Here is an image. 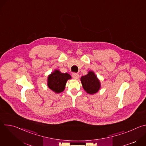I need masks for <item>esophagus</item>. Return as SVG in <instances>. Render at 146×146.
Instances as JSON below:
<instances>
[{
  "mask_svg": "<svg viewBox=\"0 0 146 146\" xmlns=\"http://www.w3.org/2000/svg\"><path fill=\"white\" fill-rule=\"evenodd\" d=\"M72 77L74 78V79H76V80H77L79 78V74L76 73H73L72 74Z\"/></svg>",
  "mask_w": 146,
  "mask_h": 146,
  "instance_id": "34e87169",
  "label": "esophagus"
}]
</instances>
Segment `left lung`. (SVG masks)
Instances as JSON below:
<instances>
[{
    "label": "left lung",
    "instance_id": "left-lung-1",
    "mask_svg": "<svg viewBox=\"0 0 146 146\" xmlns=\"http://www.w3.org/2000/svg\"><path fill=\"white\" fill-rule=\"evenodd\" d=\"M80 80L83 88L88 94H95L101 88L100 80L93 71H89L87 74L81 77Z\"/></svg>",
    "mask_w": 146,
    "mask_h": 146
}]
</instances>
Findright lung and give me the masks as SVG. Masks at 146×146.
<instances>
[{"label": "right lung", "mask_w": 146, "mask_h": 146, "mask_svg": "<svg viewBox=\"0 0 146 146\" xmlns=\"http://www.w3.org/2000/svg\"><path fill=\"white\" fill-rule=\"evenodd\" d=\"M71 78L69 74L61 73L59 70L55 69L48 76V87L56 94L60 93L65 89L67 81Z\"/></svg>", "instance_id": "add662e5"}]
</instances>
